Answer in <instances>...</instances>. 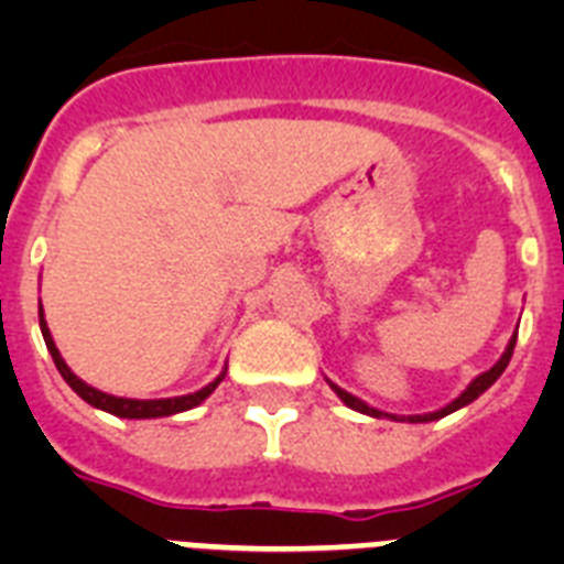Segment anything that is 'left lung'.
Listing matches in <instances>:
<instances>
[{"label":"left lung","mask_w":564,"mask_h":564,"mask_svg":"<svg viewBox=\"0 0 564 564\" xmlns=\"http://www.w3.org/2000/svg\"><path fill=\"white\" fill-rule=\"evenodd\" d=\"M514 344H517V333H514V336H511V338H508V347H506V352H502V356H500V361H497L495 367H491V370L480 372V376H477L475 381L468 383L466 390H463L460 395L455 398V401H449V403H446V406H443V410L426 412V415H390V412H381V410H376V406H370V403H364L361 398L350 395V392H347V390H341V387H336V383H333L330 378H327V383H330V390L336 392V395L341 398V401L347 403V406H350V410L361 412V415H370V417H390V421H410V423H430V421H441V417L452 415V412L463 410V406H468V403H471V401H477V398H480L482 392H486L488 387H491V383H495L497 378L502 376V372H506L508 361H511V352H514Z\"/></svg>","instance_id":"obj_1"}]
</instances>
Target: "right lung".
Segmentation results:
<instances>
[{
	"label": "right lung",
	"instance_id": "right-lung-1",
	"mask_svg": "<svg viewBox=\"0 0 564 564\" xmlns=\"http://www.w3.org/2000/svg\"><path fill=\"white\" fill-rule=\"evenodd\" d=\"M39 327H42V336H44V344H47L50 356H53V361H56V367H58V372H62L64 381L73 387V392H76L82 401H87L89 406H96V410H101V412H109V415H115V417L147 421V417H169V415H177V412L194 410V406H200V403L206 401L214 390H217V383L226 378V370H223L220 376L214 378L212 383H206L203 390L188 392V395H177V398H149V401H141V398L107 395V392L96 390V387H89L87 381H82L76 372L69 370L67 361H64L62 352H58L56 341H53V336H50V327H47V318H44L42 302H39Z\"/></svg>",
	"mask_w": 564,
	"mask_h": 564
}]
</instances>
